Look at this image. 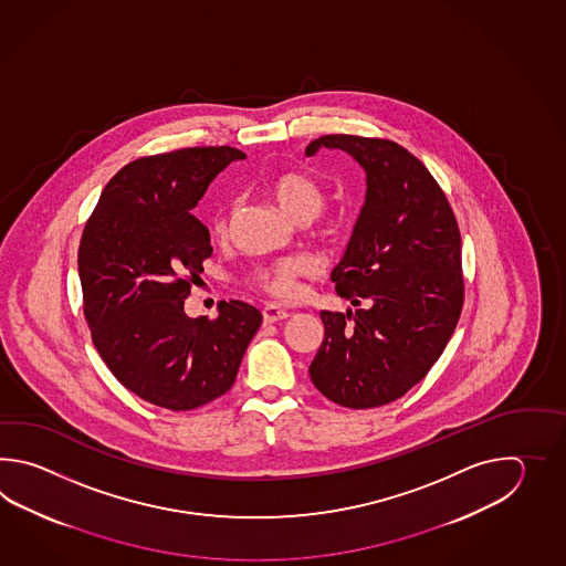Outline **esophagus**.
Masks as SVG:
<instances>
[{
  "instance_id": "obj_1",
  "label": "esophagus",
  "mask_w": 566,
  "mask_h": 566,
  "mask_svg": "<svg viewBox=\"0 0 566 566\" xmlns=\"http://www.w3.org/2000/svg\"><path fill=\"white\" fill-rule=\"evenodd\" d=\"M289 312H285L283 307H279V305H265V310H263V319H265V324H277L281 319H287Z\"/></svg>"
}]
</instances>
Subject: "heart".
<instances>
[{
  "label": "heart",
  "mask_w": 566,
  "mask_h": 566,
  "mask_svg": "<svg viewBox=\"0 0 566 566\" xmlns=\"http://www.w3.org/2000/svg\"><path fill=\"white\" fill-rule=\"evenodd\" d=\"M269 192L283 212H287L289 217L300 222L317 217L325 205L324 188L313 180L312 176L293 169L277 174L269 184ZM234 214L237 200H229L227 205L218 208L214 227L220 234L230 229ZM312 273V261L303 256H289L273 261L269 265L256 266L249 277V283L275 300L287 301L300 295V279Z\"/></svg>",
  "instance_id": "heart-1"
}]
</instances>
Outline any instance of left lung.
<instances>
[{"label": "left lung", "instance_id": "1", "mask_svg": "<svg viewBox=\"0 0 566 566\" xmlns=\"http://www.w3.org/2000/svg\"><path fill=\"white\" fill-rule=\"evenodd\" d=\"M322 147L360 164L366 200L332 271L337 295L358 310L319 313L324 342L310 376L336 405L374 409L421 382L453 336L463 307L461 234L441 186L402 145L324 135L305 156Z\"/></svg>", "mask_w": 566, "mask_h": 566}]
</instances>
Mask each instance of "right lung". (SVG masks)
I'll use <instances>...</instances> for the list:
<instances>
[{
  "instance_id": "add662e5",
  "label": "right lung",
  "mask_w": 566,
  "mask_h": 566,
  "mask_svg": "<svg viewBox=\"0 0 566 566\" xmlns=\"http://www.w3.org/2000/svg\"><path fill=\"white\" fill-rule=\"evenodd\" d=\"M241 149L186 147L120 168L86 220L78 247L86 324L108 370L133 395L169 410L222 397L239 373L261 312L232 300L217 319L184 312L212 254L192 210Z\"/></svg>"
}]
</instances>
